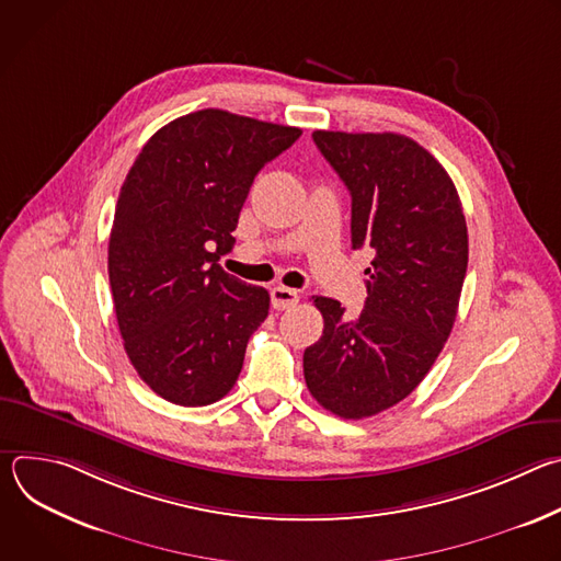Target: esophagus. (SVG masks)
<instances>
[{
    "instance_id": "esophagus-1",
    "label": "esophagus",
    "mask_w": 561,
    "mask_h": 561,
    "mask_svg": "<svg viewBox=\"0 0 561 561\" xmlns=\"http://www.w3.org/2000/svg\"><path fill=\"white\" fill-rule=\"evenodd\" d=\"M271 301H273V308L286 310V308H290L299 301V293L295 288H288V286H275L271 290Z\"/></svg>"
}]
</instances>
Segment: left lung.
<instances>
[{
  "instance_id": "obj_1",
  "label": "left lung",
  "mask_w": 561,
  "mask_h": 561,
  "mask_svg": "<svg viewBox=\"0 0 561 561\" xmlns=\"http://www.w3.org/2000/svg\"><path fill=\"white\" fill-rule=\"evenodd\" d=\"M312 139L351 191L353 249L375 257L357 317L312 297L324 333L304 351V377L327 411L364 420L409 397L442 353L468 266L466 217L453 180L415 139L340 130Z\"/></svg>"
}]
</instances>
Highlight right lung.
Listing matches in <instances>:
<instances>
[{
    "label": "right lung",
    "mask_w": 561,
    "mask_h": 561,
    "mask_svg": "<svg viewBox=\"0 0 561 561\" xmlns=\"http://www.w3.org/2000/svg\"><path fill=\"white\" fill-rule=\"evenodd\" d=\"M301 130L197 111L159 128L119 191L108 279L137 375L180 407H208L234 386L271 297L217 262L255 175Z\"/></svg>",
    "instance_id": "right-lung-1"
}]
</instances>
